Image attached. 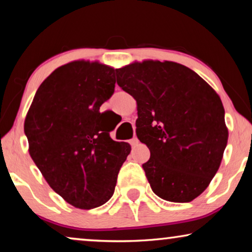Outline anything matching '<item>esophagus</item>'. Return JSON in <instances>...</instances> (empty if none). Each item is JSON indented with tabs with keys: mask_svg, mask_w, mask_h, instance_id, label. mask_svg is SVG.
<instances>
[{
	"mask_svg": "<svg viewBox=\"0 0 252 252\" xmlns=\"http://www.w3.org/2000/svg\"><path fill=\"white\" fill-rule=\"evenodd\" d=\"M129 143L132 144V147H135V146H137V144H139V140H137V137H133V139L129 141Z\"/></svg>",
	"mask_w": 252,
	"mask_h": 252,
	"instance_id": "1",
	"label": "esophagus"
}]
</instances>
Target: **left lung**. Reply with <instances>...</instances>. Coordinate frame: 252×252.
<instances>
[{"label": "left lung", "instance_id": "left-lung-1", "mask_svg": "<svg viewBox=\"0 0 252 252\" xmlns=\"http://www.w3.org/2000/svg\"><path fill=\"white\" fill-rule=\"evenodd\" d=\"M116 74L136 101V135L150 150L142 167L151 189L165 201L191 202L208 188L227 146L219 95L175 62H133Z\"/></svg>", "mask_w": 252, "mask_h": 252}]
</instances>
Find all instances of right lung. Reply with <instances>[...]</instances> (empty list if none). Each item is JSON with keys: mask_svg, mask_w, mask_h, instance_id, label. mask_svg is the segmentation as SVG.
I'll list each match as a JSON object with an SVG mask.
<instances>
[{"mask_svg": "<svg viewBox=\"0 0 252 252\" xmlns=\"http://www.w3.org/2000/svg\"><path fill=\"white\" fill-rule=\"evenodd\" d=\"M115 68L73 61L57 67L37 88L24 130L29 153L54 191L74 208L101 206L115 192L130 153L117 142L99 106L115 92Z\"/></svg>", "mask_w": 252, "mask_h": 252, "instance_id": "right-lung-1", "label": "right lung"}]
</instances>
